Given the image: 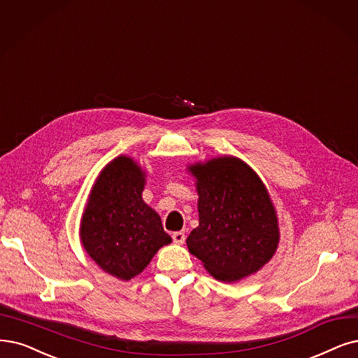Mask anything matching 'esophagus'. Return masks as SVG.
<instances>
[{
  "label": "esophagus",
  "instance_id": "34e87169",
  "mask_svg": "<svg viewBox=\"0 0 358 358\" xmlns=\"http://www.w3.org/2000/svg\"><path fill=\"white\" fill-rule=\"evenodd\" d=\"M172 241H174V243H177V245H182L184 241H186V234H184L182 231L172 233Z\"/></svg>",
  "mask_w": 358,
  "mask_h": 358
}]
</instances>
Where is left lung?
<instances>
[{
  "instance_id": "obj_1",
  "label": "left lung",
  "mask_w": 358,
  "mask_h": 358,
  "mask_svg": "<svg viewBox=\"0 0 358 358\" xmlns=\"http://www.w3.org/2000/svg\"><path fill=\"white\" fill-rule=\"evenodd\" d=\"M199 194V226L187 237L189 252L220 282L257 273L279 245V221L257 172L234 156L189 166Z\"/></svg>"
}]
</instances>
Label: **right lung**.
Returning a JSON list of instances; mask_svg holds the SVG:
<instances>
[{
    "mask_svg": "<svg viewBox=\"0 0 358 358\" xmlns=\"http://www.w3.org/2000/svg\"><path fill=\"white\" fill-rule=\"evenodd\" d=\"M145 174L134 159L117 156L103 168L88 196L79 236L97 266L119 280L140 274L172 242L161 217L141 193Z\"/></svg>",
    "mask_w": 358,
    "mask_h": 358,
    "instance_id": "right-lung-1",
    "label": "right lung"
}]
</instances>
